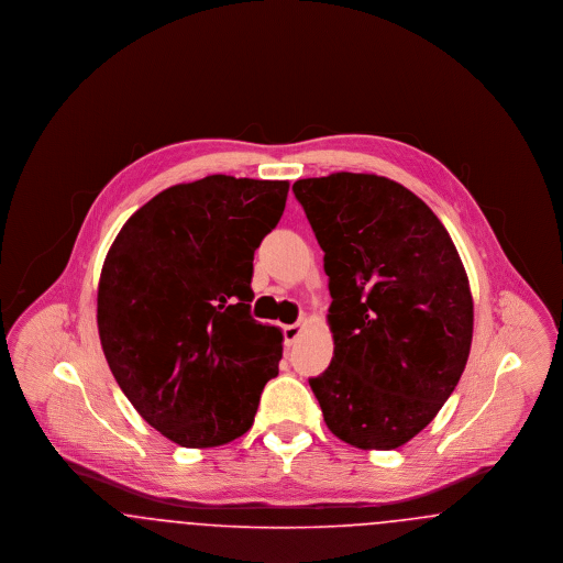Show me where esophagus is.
Segmentation results:
<instances>
[{
  "mask_svg": "<svg viewBox=\"0 0 563 563\" xmlns=\"http://www.w3.org/2000/svg\"><path fill=\"white\" fill-rule=\"evenodd\" d=\"M299 335H301V322L287 324L285 327V346H294L295 342L299 340Z\"/></svg>",
  "mask_w": 563,
  "mask_h": 563,
  "instance_id": "esophagus-1",
  "label": "esophagus"
}]
</instances>
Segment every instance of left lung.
I'll use <instances>...</instances> for the list:
<instances>
[{
  "label": "left lung",
  "instance_id": "8db88e82",
  "mask_svg": "<svg viewBox=\"0 0 563 563\" xmlns=\"http://www.w3.org/2000/svg\"><path fill=\"white\" fill-rule=\"evenodd\" d=\"M324 251L333 358L310 388L329 430L361 450H397L454 393L473 342V295L439 217L367 173L299 179Z\"/></svg>",
  "mask_w": 563,
  "mask_h": 563
}]
</instances>
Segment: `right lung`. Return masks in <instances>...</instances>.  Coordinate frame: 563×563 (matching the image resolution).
Wrapping results in <instances>:
<instances>
[{
  "label": "right lung",
  "mask_w": 563,
  "mask_h": 563,
  "mask_svg": "<svg viewBox=\"0 0 563 563\" xmlns=\"http://www.w3.org/2000/svg\"><path fill=\"white\" fill-rule=\"evenodd\" d=\"M287 191V181L230 175L179 184L109 249L97 295L109 369L141 418L181 448L242 437L278 375L283 331L249 310L253 255Z\"/></svg>",
  "instance_id": "right-lung-1"
}]
</instances>
